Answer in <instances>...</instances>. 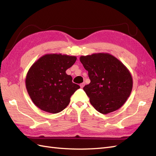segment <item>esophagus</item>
Returning a JSON list of instances; mask_svg holds the SVG:
<instances>
[{
  "mask_svg": "<svg viewBox=\"0 0 156 156\" xmlns=\"http://www.w3.org/2000/svg\"><path fill=\"white\" fill-rule=\"evenodd\" d=\"M84 85H85V84H84V82H83V83H81V84H80V88H83V87H84Z\"/></svg>",
  "mask_w": 156,
  "mask_h": 156,
  "instance_id": "esophagus-1",
  "label": "esophagus"
}]
</instances>
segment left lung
Returning a JSON list of instances; mask_svg holds the SVG:
<instances>
[{"label": "left lung", "instance_id": "left-lung-1", "mask_svg": "<svg viewBox=\"0 0 156 156\" xmlns=\"http://www.w3.org/2000/svg\"><path fill=\"white\" fill-rule=\"evenodd\" d=\"M90 83L83 89L95 109L107 114L121 108L132 92V74L125 65L108 53L81 56Z\"/></svg>", "mask_w": 156, "mask_h": 156}]
</instances>
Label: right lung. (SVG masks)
Segmentation results:
<instances>
[{
  "instance_id": "1",
  "label": "right lung",
  "mask_w": 156,
  "mask_h": 156,
  "mask_svg": "<svg viewBox=\"0 0 156 156\" xmlns=\"http://www.w3.org/2000/svg\"><path fill=\"white\" fill-rule=\"evenodd\" d=\"M77 58L62 54L41 56L28 70L25 84L28 95L40 109L52 114L62 111L80 88L66 71Z\"/></svg>"
}]
</instances>
